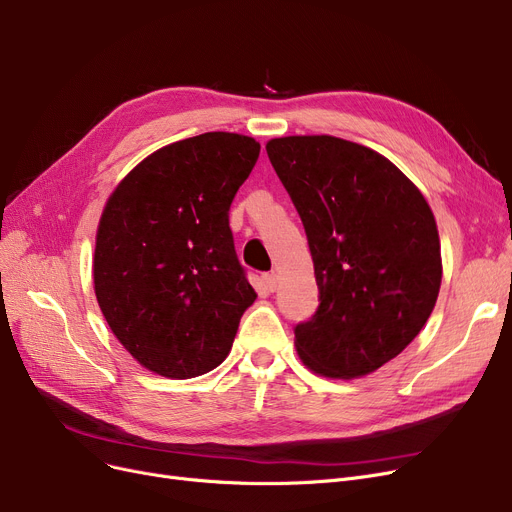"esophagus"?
Returning <instances> with one entry per match:
<instances>
[{
	"label": "esophagus",
	"mask_w": 512,
	"mask_h": 512,
	"mask_svg": "<svg viewBox=\"0 0 512 512\" xmlns=\"http://www.w3.org/2000/svg\"><path fill=\"white\" fill-rule=\"evenodd\" d=\"M263 280H265V286H267V288H270V290H272V292H274V290H276V288H278V282H280V276H278V274H276V272H270V274H265V276H263Z\"/></svg>",
	"instance_id": "obj_1"
}]
</instances>
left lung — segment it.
<instances>
[{
  "label": "left lung",
  "instance_id": "8db88e82",
  "mask_svg": "<svg viewBox=\"0 0 512 512\" xmlns=\"http://www.w3.org/2000/svg\"><path fill=\"white\" fill-rule=\"evenodd\" d=\"M265 149L303 220L319 286L294 346L317 375L363 378L405 351L436 307L434 211L388 157L359 143L294 134Z\"/></svg>",
  "mask_w": 512,
  "mask_h": 512
}]
</instances>
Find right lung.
Masks as SVG:
<instances>
[{"instance_id":"1","label":"right lung","mask_w":512,"mask_h":512,"mask_svg":"<svg viewBox=\"0 0 512 512\" xmlns=\"http://www.w3.org/2000/svg\"><path fill=\"white\" fill-rule=\"evenodd\" d=\"M259 149L236 132L176 141L147 155L105 201L95 297L120 344L157 375L188 380L218 367L257 299L228 209Z\"/></svg>"}]
</instances>
